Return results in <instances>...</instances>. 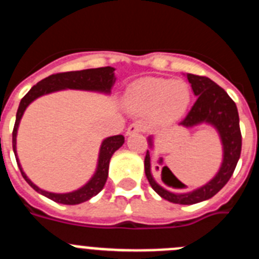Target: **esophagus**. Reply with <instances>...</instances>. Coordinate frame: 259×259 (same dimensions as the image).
Returning a JSON list of instances; mask_svg holds the SVG:
<instances>
[{
	"label": "esophagus",
	"mask_w": 259,
	"mask_h": 259,
	"mask_svg": "<svg viewBox=\"0 0 259 259\" xmlns=\"http://www.w3.org/2000/svg\"><path fill=\"white\" fill-rule=\"evenodd\" d=\"M144 125L143 122H134L132 124L128 125L127 128V135H134V134H140V132L144 131Z\"/></svg>",
	"instance_id": "esophagus-1"
}]
</instances>
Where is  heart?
<instances>
[{
	"label": "heart",
	"mask_w": 259,
	"mask_h": 259,
	"mask_svg": "<svg viewBox=\"0 0 259 259\" xmlns=\"http://www.w3.org/2000/svg\"><path fill=\"white\" fill-rule=\"evenodd\" d=\"M124 101L135 113H152L154 122L168 124L185 113L191 102V89L182 80L146 77L127 89Z\"/></svg>",
	"instance_id": "b5f03b06"
}]
</instances>
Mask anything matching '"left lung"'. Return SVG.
I'll use <instances>...</instances> for the list:
<instances>
[{
    "label": "left lung",
    "instance_id": "left-lung-1",
    "mask_svg": "<svg viewBox=\"0 0 259 259\" xmlns=\"http://www.w3.org/2000/svg\"><path fill=\"white\" fill-rule=\"evenodd\" d=\"M187 77L191 83L194 95L197 96V101L194 102L189 113L179 124L183 127H193V125L205 122L212 124L221 135L224 154L221 170L211 182L189 193L178 194L164 189L153 179L152 171H150V154L149 150H146L144 164H145V175L149 180V184L162 198L174 203H180V205H193L201 201L209 200L218 193L224 185L227 184L236 168L237 161L241 154L242 144L236 104L227 95V92L206 76L188 74ZM149 145L152 146V139H149ZM167 170H168L167 167H163L162 170L163 183L166 182Z\"/></svg>",
    "mask_w": 259,
    "mask_h": 259
}]
</instances>
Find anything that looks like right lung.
I'll use <instances>...</instances> for the list:
<instances>
[{
    "label": "right lung",
    "instance_id": "1",
    "mask_svg": "<svg viewBox=\"0 0 259 259\" xmlns=\"http://www.w3.org/2000/svg\"><path fill=\"white\" fill-rule=\"evenodd\" d=\"M114 68L113 67H98V68H88V70L81 71H68V72H58V74H53L50 76L45 77L41 81H38L36 85L32 87L29 89V92L27 93L20 101L19 107L17 111V119H15V124H14L13 130V149L15 153V158H17L18 166L20 168L23 178L26 179V182L31 185L32 188L35 189L38 193L44 194L45 197L50 198L54 202L63 203V205H77L84 201H88L89 198H92L97 193L102 191L105 183L107 180V175H109V163L110 158L114 154L115 150H118L120 146L124 143V137L122 135H116V136L107 137L106 140H104L100 149V158H98V166L97 171H96L95 176L89 180L83 188L77 189L75 192L65 194L58 193H50V192L42 191L38 187H36L31 180L26 176V174L23 172L22 167H20L19 161L17 157V150H15V144H17V131L18 125H19L20 118H22L23 113L26 107L31 104L33 100L42 95H47L50 92H56V91H61V89H84V91H98V92H106L109 93L111 87L114 84Z\"/></svg>",
    "mask_w": 259,
    "mask_h": 259
}]
</instances>
